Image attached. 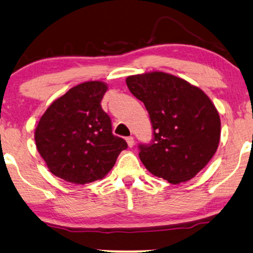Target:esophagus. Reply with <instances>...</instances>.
Here are the masks:
<instances>
[{
	"mask_svg": "<svg viewBox=\"0 0 253 253\" xmlns=\"http://www.w3.org/2000/svg\"><path fill=\"white\" fill-rule=\"evenodd\" d=\"M126 143H127V146H129V147H132L133 145H134V139H133V137H132V136L126 137Z\"/></svg>",
	"mask_w": 253,
	"mask_h": 253,
	"instance_id": "1",
	"label": "esophagus"
}]
</instances>
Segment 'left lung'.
Listing matches in <instances>:
<instances>
[{"mask_svg": "<svg viewBox=\"0 0 253 253\" xmlns=\"http://www.w3.org/2000/svg\"><path fill=\"white\" fill-rule=\"evenodd\" d=\"M126 85L150 114L153 139L139 158L154 176L171 184L198 174L215 154L221 122L211 99L184 79L161 71L129 76Z\"/></svg>", "mask_w": 253, "mask_h": 253, "instance_id": "obj_1", "label": "left lung"}]
</instances>
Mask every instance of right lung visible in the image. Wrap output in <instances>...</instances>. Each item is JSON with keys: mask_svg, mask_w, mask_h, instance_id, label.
Instances as JSON below:
<instances>
[{"mask_svg": "<svg viewBox=\"0 0 253 253\" xmlns=\"http://www.w3.org/2000/svg\"><path fill=\"white\" fill-rule=\"evenodd\" d=\"M102 82H86L51 103L38 123L34 139L47 167L74 184L101 179L127 147L114 136L110 117L101 108Z\"/></svg>", "mask_w": 253, "mask_h": 253, "instance_id": "1", "label": "right lung"}]
</instances>
